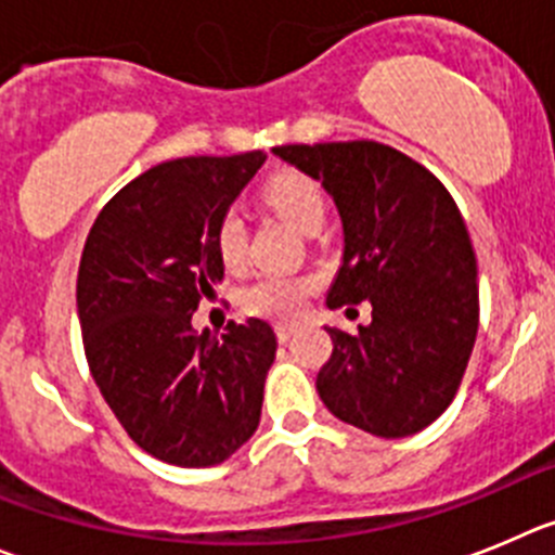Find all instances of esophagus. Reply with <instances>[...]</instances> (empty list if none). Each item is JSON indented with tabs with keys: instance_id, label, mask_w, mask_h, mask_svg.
I'll list each match as a JSON object with an SVG mask.
<instances>
[{
	"instance_id": "1",
	"label": "esophagus",
	"mask_w": 555,
	"mask_h": 555,
	"mask_svg": "<svg viewBox=\"0 0 555 555\" xmlns=\"http://www.w3.org/2000/svg\"><path fill=\"white\" fill-rule=\"evenodd\" d=\"M296 332H298V326H293V323H279L276 326V337L282 339V343H287V339L293 337Z\"/></svg>"
}]
</instances>
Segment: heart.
<instances>
[{
  "mask_svg": "<svg viewBox=\"0 0 555 555\" xmlns=\"http://www.w3.org/2000/svg\"><path fill=\"white\" fill-rule=\"evenodd\" d=\"M266 202L279 212V218L289 223L296 232L309 234L312 229L323 227L326 218V198L318 182L301 177V173H284L268 182ZM216 251L227 268L237 266L246 254V221L237 209L223 212L216 229ZM312 279L307 276H284V273H268L243 289L241 304L251 314L273 318V321H293L301 314Z\"/></svg>",
  "mask_w": 555,
  "mask_h": 555,
  "instance_id": "heart-1",
  "label": "heart"
}]
</instances>
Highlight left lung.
Returning a JSON list of instances; mask_svg holds the SVG:
<instances>
[{
  "instance_id": "8db88e82",
  "label": "left lung",
  "mask_w": 555,
  "mask_h": 555,
  "mask_svg": "<svg viewBox=\"0 0 555 555\" xmlns=\"http://www.w3.org/2000/svg\"><path fill=\"white\" fill-rule=\"evenodd\" d=\"M318 179L343 221L328 309L367 301L371 323L332 334L318 396L348 426L417 434L451 406L478 332V266L456 202L431 171L376 141L276 146Z\"/></svg>"
}]
</instances>
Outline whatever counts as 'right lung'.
Returning <instances> with one entry per match:
<instances>
[{"label":"right lung","instance_id":"1","mask_svg":"<svg viewBox=\"0 0 555 555\" xmlns=\"http://www.w3.org/2000/svg\"><path fill=\"white\" fill-rule=\"evenodd\" d=\"M268 154L159 163L104 204L85 241L77 314L93 382L124 431L154 459L209 467L259 426L276 359L271 323L193 328L223 279L216 229Z\"/></svg>","mask_w":555,"mask_h":555}]
</instances>
